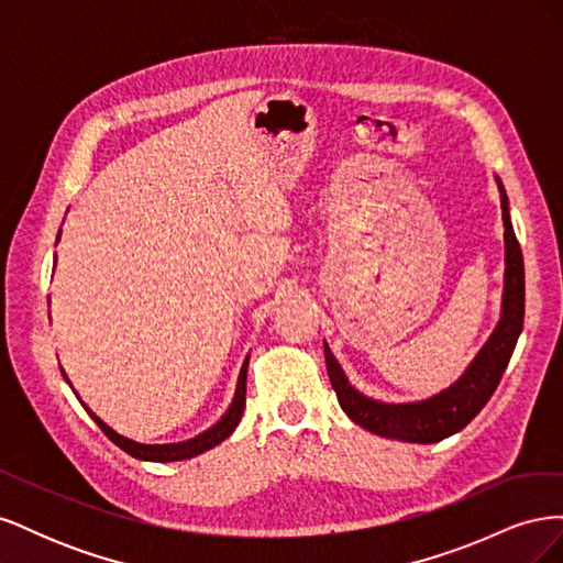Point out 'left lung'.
Masks as SVG:
<instances>
[{"instance_id": "obj_1", "label": "left lung", "mask_w": 563, "mask_h": 563, "mask_svg": "<svg viewBox=\"0 0 563 563\" xmlns=\"http://www.w3.org/2000/svg\"><path fill=\"white\" fill-rule=\"evenodd\" d=\"M496 183L505 223L503 312L496 331L490 333L486 345L474 356L463 376L424 401L383 404L364 397L360 389L350 385L343 368L331 354V347L323 343L329 380L338 395V404L360 428L378 437L411 441V444H434V441L463 430L496 391L523 327V255L512 230V220H509L505 187L500 178H496Z\"/></svg>"}]
</instances>
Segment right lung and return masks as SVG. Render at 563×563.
Returning a JSON list of instances; mask_svg holds the SVG:
<instances>
[{
    "label": "right lung",
    "instance_id": "obj_1",
    "mask_svg": "<svg viewBox=\"0 0 563 563\" xmlns=\"http://www.w3.org/2000/svg\"><path fill=\"white\" fill-rule=\"evenodd\" d=\"M60 236V234H58ZM246 368H249V360L244 362V366H242V371H240V380H236V389H234V399H232V404H230V408H228V413L220 418L213 428H209L207 432H201L199 437H195V439H187V441H178V444H139V441H133V439H126V437H122V434H117L110 424H106L103 420H100L91 408L84 404L79 397V401L84 404V408H87L89 411V416L98 422V428L103 430L106 434H108V439L110 441H114V444L122 449V451H126L129 455H133V457H139V460H152V463H174V460H187V457H195V455H199V453H203V451H209V449H213V446H218L220 441H225L232 432H234V428L236 424H240V420H242V413H244V404H246ZM63 371V368H60ZM65 376V373H63ZM65 380H67V376H65ZM70 383V380H67ZM73 387V385H70ZM77 395V391H75Z\"/></svg>",
    "mask_w": 563,
    "mask_h": 563
}]
</instances>
